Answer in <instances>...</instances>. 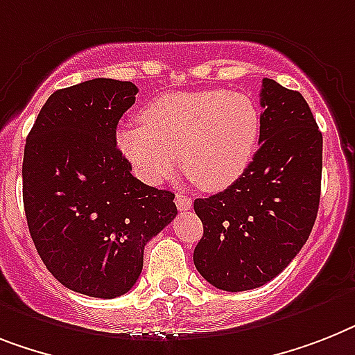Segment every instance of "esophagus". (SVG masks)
<instances>
[{
  "mask_svg": "<svg viewBox=\"0 0 355 355\" xmlns=\"http://www.w3.org/2000/svg\"><path fill=\"white\" fill-rule=\"evenodd\" d=\"M175 207H178L180 210H190L192 209V199H190L187 194L178 192V194H175Z\"/></svg>",
  "mask_w": 355,
  "mask_h": 355,
  "instance_id": "esophagus-1",
  "label": "esophagus"
}]
</instances>
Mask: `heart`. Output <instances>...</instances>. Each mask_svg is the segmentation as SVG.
Instances as JSON below:
<instances>
[{
  "label": "heart",
  "instance_id": "b5f03b06",
  "mask_svg": "<svg viewBox=\"0 0 355 355\" xmlns=\"http://www.w3.org/2000/svg\"><path fill=\"white\" fill-rule=\"evenodd\" d=\"M261 116L248 96L227 90L166 94L141 112V123L116 132V146L143 181L159 184L183 168L199 189L236 183L256 152Z\"/></svg>",
  "mask_w": 355,
  "mask_h": 355
}]
</instances>
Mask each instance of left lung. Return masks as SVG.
Segmentation results:
<instances>
[{
  "label": "left lung",
  "mask_w": 355,
  "mask_h": 355,
  "mask_svg": "<svg viewBox=\"0 0 355 355\" xmlns=\"http://www.w3.org/2000/svg\"><path fill=\"white\" fill-rule=\"evenodd\" d=\"M259 150L234 184L196 199L203 237L194 265L227 292L263 286L285 270L318 218L323 136L295 90L263 79Z\"/></svg>",
  "instance_id": "1"
}]
</instances>
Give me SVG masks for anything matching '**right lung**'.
<instances>
[{
  "label": "right lung",
  "mask_w": 355,
  "mask_h": 355,
  "mask_svg": "<svg viewBox=\"0 0 355 355\" xmlns=\"http://www.w3.org/2000/svg\"><path fill=\"white\" fill-rule=\"evenodd\" d=\"M130 81L96 78L55 90L23 156V205L36 250L67 288L112 300L134 286L143 250L171 223L174 194L141 183L116 146L136 103Z\"/></svg>",
  "instance_id": "obj_1"
}]
</instances>
